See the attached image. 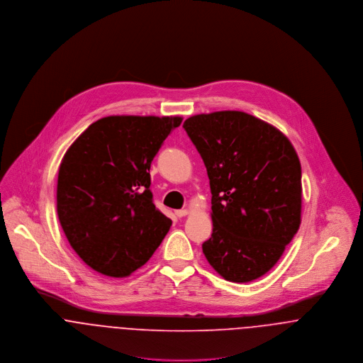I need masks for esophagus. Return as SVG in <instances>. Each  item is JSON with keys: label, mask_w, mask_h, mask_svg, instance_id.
Here are the masks:
<instances>
[{"label": "esophagus", "mask_w": 363, "mask_h": 363, "mask_svg": "<svg viewBox=\"0 0 363 363\" xmlns=\"http://www.w3.org/2000/svg\"><path fill=\"white\" fill-rule=\"evenodd\" d=\"M186 214H188V210H186V208H181V210H175V216H177V217H179V218H181V217H185V216H186Z\"/></svg>", "instance_id": "1"}]
</instances>
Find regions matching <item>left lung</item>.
<instances>
[{"label":"left lung","mask_w":363,"mask_h":363,"mask_svg":"<svg viewBox=\"0 0 363 363\" xmlns=\"http://www.w3.org/2000/svg\"><path fill=\"white\" fill-rule=\"evenodd\" d=\"M206 165L213 234L203 253L225 280L249 282L281 257L301 224L302 171L279 129L242 111L184 122Z\"/></svg>","instance_id":"1"}]
</instances>
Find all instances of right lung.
<instances>
[{
    "mask_svg": "<svg viewBox=\"0 0 363 363\" xmlns=\"http://www.w3.org/2000/svg\"><path fill=\"white\" fill-rule=\"evenodd\" d=\"M181 117L114 116L93 122L65 153L57 213L82 260L126 277L160 246L172 221L153 203L150 165Z\"/></svg>",
    "mask_w": 363,
    "mask_h": 363,
    "instance_id": "add662e5",
    "label": "right lung"
}]
</instances>
